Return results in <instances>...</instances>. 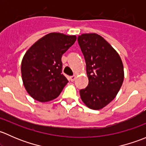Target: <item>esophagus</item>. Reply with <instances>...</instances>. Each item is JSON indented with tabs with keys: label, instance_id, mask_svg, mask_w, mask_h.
<instances>
[{
	"label": "esophagus",
	"instance_id": "34e87169",
	"mask_svg": "<svg viewBox=\"0 0 146 146\" xmlns=\"http://www.w3.org/2000/svg\"><path fill=\"white\" fill-rule=\"evenodd\" d=\"M76 76H70V81H74L75 80H76Z\"/></svg>",
	"mask_w": 146,
	"mask_h": 146
}]
</instances>
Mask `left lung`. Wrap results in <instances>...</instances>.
Returning a JSON list of instances; mask_svg holds the SVG:
<instances>
[{
	"mask_svg": "<svg viewBox=\"0 0 146 146\" xmlns=\"http://www.w3.org/2000/svg\"><path fill=\"white\" fill-rule=\"evenodd\" d=\"M86 64L88 85L80 90L81 100L92 110H100L111 102L123 81V67L118 53L100 35L78 36Z\"/></svg>",
	"mask_w": 146,
	"mask_h": 146,
	"instance_id": "obj_1",
	"label": "left lung"
}]
</instances>
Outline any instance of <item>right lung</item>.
Wrapping results in <instances>:
<instances>
[{
  "instance_id": "obj_1",
  "label": "right lung",
  "mask_w": 146,
  "mask_h": 146,
  "mask_svg": "<svg viewBox=\"0 0 146 146\" xmlns=\"http://www.w3.org/2000/svg\"><path fill=\"white\" fill-rule=\"evenodd\" d=\"M76 36L48 34L25 53L21 64L22 78L32 98L44 102L56 98L68 82L62 73V55L75 43Z\"/></svg>"
}]
</instances>
